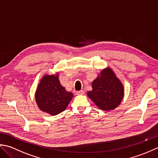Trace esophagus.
I'll return each mask as SVG.
<instances>
[{"label": "esophagus", "instance_id": "esophagus-1", "mask_svg": "<svg viewBox=\"0 0 158 158\" xmlns=\"http://www.w3.org/2000/svg\"><path fill=\"white\" fill-rule=\"evenodd\" d=\"M76 95H84V94H85V91H82V90H81V91H77L76 93Z\"/></svg>", "mask_w": 158, "mask_h": 158}]
</instances>
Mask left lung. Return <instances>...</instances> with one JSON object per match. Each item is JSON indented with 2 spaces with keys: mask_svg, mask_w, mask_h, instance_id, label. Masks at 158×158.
<instances>
[{
  "mask_svg": "<svg viewBox=\"0 0 158 158\" xmlns=\"http://www.w3.org/2000/svg\"><path fill=\"white\" fill-rule=\"evenodd\" d=\"M92 91L87 95L103 110H114L120 105L124 95V87L110 67L102 69L92 82Z\"/></svg>",
  "mask_w": 158,
  "mask_h": 158,
  "instance_id": "1",
  "label": "left lung"
}]
</instances>
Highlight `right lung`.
I'll list each match as a JSON object with an SVG mask.
<instances>
[{"label": "right lung", "mask_w": 158, "mask_h": 158, "mask_svg": "<svg viewBox=\"0 0 158 158\" xmlns=\"http://www.w3.org/2000/svg\"><path fill=\"white\" fill-rule=\"evenodd\" d=\"M72 98L73 93L67 91L60 85L59 73L44 75L35 92V101L39 108L51 115H56L65 110Z\"/></svg>", "instance_id": "right-lung-1"}]
</instances>
